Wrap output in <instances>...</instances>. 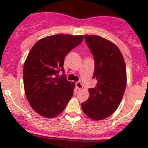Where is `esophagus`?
<instances>
[{"label":"esophagus","mask_w":148,"mask_h":148,"mask_svg":"<svg viewBox=\"0 0 148 148\" xmlns=\"http://www.w3.org/2000/svg\"><path fill=\"white\" fill-rule=\"evenodd\" d=\"M76 87H77V88L78 90H80V89H82L83 88V86H82V83L80 82H76Z\"/></svg>","instance_id":"1"}]
</instances>
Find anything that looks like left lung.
<instances>
[{
  "instance_id": "left-lung-1",
  "label": "left lung",
  "mask_w": 148,
  "mask_h": 148,
  "mask_svg": "<svg viewBox=\"0 0 148 148\" xmlns=\"http://www.w3.org/2000/svg\"><path fill=\"white\" fill-rule=\"evenodd\" d=\"M85 40L94 55L95 87L89 88V97L81 104L90 119L101 120L115 112L125 90L127 77L122 53L112 42L98 35H86Z\"/></svg>"
}]
</instances>
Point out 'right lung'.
I'll use <instances>...</instances> for the list:
<instances>
[{"label": "right lung", "mask_w": 148, "mask_h": 148, "mask_svg": "<svg viewBox=\"0 0 148 148\" xmlns=\"http://www.w3.org/2000/svg\"><path fill=\"white\" fill-rule=\"evenodd\" d=\"M82 40L83 35L49 36L36 42L28 54L23 66L25 93L31 107L42 116L59 115L72 97L74 83L66 79L63 63Z\"/></svg>", "instance_id": "obj_1"}]
</instances>
